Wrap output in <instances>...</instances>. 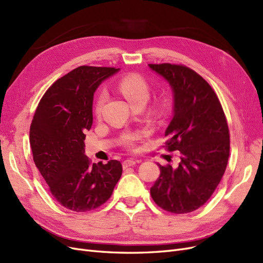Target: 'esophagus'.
I'll use <instances>...</instances> for the list:
<instances>
[{
  "label": "esophagus",
  "instance_id": "34e87169",
  "mask_svg": "<svg viewBox=\"0 0 263 263\" xmlns=\"http://www.w3.org/2000/svg\"><path fill=\"white\" fill-rule=\"evenodd\" d=\"M135 164H136V160H134V159H126V160L123 162L124 169L129 168V166H134Z\"/></svg>",
  "mask_w": 263,
  "mask_h": 263
}]
</instances>
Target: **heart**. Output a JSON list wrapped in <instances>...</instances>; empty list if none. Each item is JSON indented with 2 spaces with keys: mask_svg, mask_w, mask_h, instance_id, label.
Returning <instances> with one entry per match:
<instances>
[{
  "mask_svg": "<svg viewBox=\"0 0 263 263\" xmlns=\"http://www.w3.org/2000/svg\"><path fill=\"white\" fill-rule=\"evenodd\" d=\"M118 89L123 93L124 97L128 100L132 105H136L141 103L145 104L150 97V85L146 79L138 73H129L124 76L118 82ZM106 101V93L101 91L95 101L94 112L95 114H100L103 108V105ZM165 107L164 101H159L155 104V112H160ZM140 136L138 134H129L125 137V142L128 146H132Z\"/></svg>",
  "mask_w": 263,
  "mask_h": 263,
  "instance_id": "1",
  "label": "heart"
}]
</instances>
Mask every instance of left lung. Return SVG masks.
I'll use <instances>...</instances> for the list:
<instances>
[{"mask_svg":"<svg viewBox=\"0 0 263 263\" xmlns=\"http://www.w3.org/2000/svg\"><path fill=\"white\" fill-rule=\"evenodd\" d=\"M149 67L173 90L174 116L164 136L165 149L178 150V168L158 164L160 176L150 187L162 210L185 214L201 208L224 176L229 157L227 119L213 87L194 70L183 65L159 63Z\"/></svg>","mask_w":263,"mask_h":263,"instance_id":"left-lung-1","label":"left lung"}]
</instances>
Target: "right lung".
Segmentation results:
<instances>
[{"instance_id":"add662e5","label":"right lung","mask_w":263,"mask_h":263,"mask_svg":"<svg viewBox=\"0 0 263 263\" xmlns=\"http://www.w3.org/2000/svg\"><path fill=\"white\" fill-rule=\"evenodd\" d=\"M110 67L81 66L58 79L45 92L30 124L33 159L51 195L63 208L89 212L112 196L122 163H92L84 155L85 132L93 116V95Z\"/></svg>"}]
</instances>
